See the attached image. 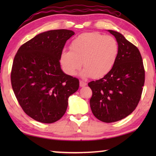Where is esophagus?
<instances>
[{
  "label": "esophagus",
  "mask_w": 156,
  "mask_h": 156,
  "mask_svg": "<svg viewBox=\"0 0 156 156\" xmlns=\"http://www.w3.org/2000/svg\"><path fill=\"white\" fill-rule=\"evenodd\" d=\"M87 85V83L86 82H84V80H80V87H84Z\"/></svg>",
  "instance_id": "obj_1"
}]
</instances>
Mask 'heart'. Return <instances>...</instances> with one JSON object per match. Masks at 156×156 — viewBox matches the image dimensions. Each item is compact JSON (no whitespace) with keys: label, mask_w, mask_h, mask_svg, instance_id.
<instances>
[{"label":"heart","mask_w":156,"mask_h":156,"mask_svg":"<svg viewBox=\"0 0 156 156\" xmlns=\"http://www.w3.org/2000/svg\"><path fill=\"white\" fill-rule=\"evenodd\" d=\"M70 51L60 55V63L66 73L75 75L83 65V73L92 78L103 77L109 73L117 59L119 45L112 36L99 33L83 34L70 44Z\"/></svg>","instance_id":"b5f03b06"}]
</instances>
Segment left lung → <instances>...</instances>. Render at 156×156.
<instances>
[{"instance_id": "obj_1", "label": "left lung", "mask_w": 156, "mask_h": 156, "mask_svg": "<svg viewBox=\"0 0 156 156\" xmlns=\"http://www.w3.org/2000/svg\"><path fill=\"white\" fill-rule=\"evenodd\" d=\"M109 31L115 36L119 45L117 59L107 75L88 83L92 91V113L98 119L107 123L122 120L136 109L145 80L139 49L121 34Z\"/></svg>"}]
</instances>
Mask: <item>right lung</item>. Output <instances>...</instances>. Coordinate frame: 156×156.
<instances>
[{
  "mask_svg": "<svg viewBox=\"0 0 156 156\" xmlns=\"http://www.w3.org/2000/svg\"><path fill=\"white\" fill-rule=\"evenodd\" d=\"M74 32L50 30L39 34L18 49L11 72L13 91L21 108L34 120L53 123L66 112L68 98L79 80L60 68V55Z\"/></svg>",
  "mask_w": 156,
  "mask_h": 156,
  "instance_id": "add662e5",
  "label": "right lung"
}]
</instances>
